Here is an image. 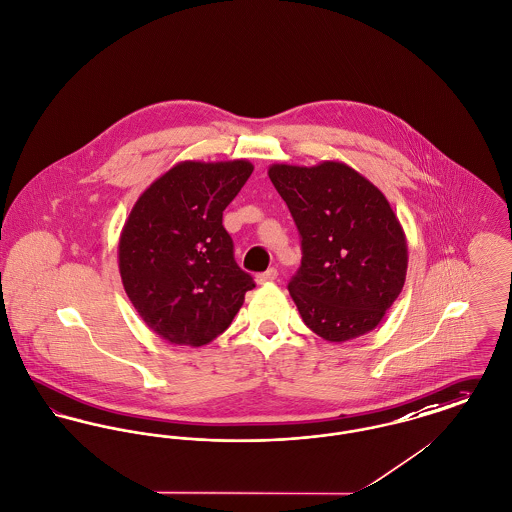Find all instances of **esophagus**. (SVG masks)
<instances>
[{
	"mask_svg": "<svg viewBox=\"0 0 512 512\" xmlns=\"http://www.w3.org/2000/svg\"><path fill=\"white\" fill-rule=\"evenodd\" d=\"M275 279H277V270H275V268H270V270L256 275V281H258L260 285H262V283H270V281H275Z\"/></svg>",
	"mask_w": 512,
	"mask_h": 512,
	"instance_id": "34e87169",
	"label": "esophagus"
}]
</instances>
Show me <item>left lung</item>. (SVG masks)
<instances>
[{
    "instance_id": "obj_1",
    "label": "left lung",
    "mask_w": 512,
    "mask_h": 512,
    "mask_svg": "<svg viewBox=\"0 0 512 512\" xmlns=\"http://www.w3.org/2000/svg\"><path fill=\"white\" fill-rule=\"evenodd\" d=\"M268 174L301 235L289 293L303 322L334 343L375 330L408 272L406 235L384 194L340 161L272 165Z\"/></svg>"
}]
</instances>
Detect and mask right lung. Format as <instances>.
I'll list each match as a JSON object with an SVG mask.
<instances>
[{
    "label": "right lung",
    "instance_id": "obj_1",
    "mask_svg": "<svg viewBox=\"0 0 512 512\" xmlns=\"http://www.w3.org/2000/svg\"><path fill=\"white\" fill-rule=\"evenodd\" d=\"M252 171L246 159L182 161L137 198L118 268L128 299L159 338L190 347L215 340L256 287L223 227L225 207Z\"/></svg>",
    "mask_w": 512,
    "mask_h": 512
}]
</instances>
